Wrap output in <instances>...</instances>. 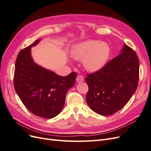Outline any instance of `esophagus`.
Listing matches in <instances>:
<instances>
[{"label":"esophagus","instance_id":"34e87169","mask_svg":"<svg viewBox=\"0 0 151 151\" xmlns=\"http://www.w3.org/2000/svg\"><path fill=\"white\" fill-rule=\"evenodd\" d=\"M83 81H84V77L83 76H81V75L77 76L76 78V81L77 83H82Z\"/></svg>","mask_w":151,"mask_h":151}]
</instances>
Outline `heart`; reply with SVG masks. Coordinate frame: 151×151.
Here are the masks:
<instances>
[{"label":"heart","instance_id":"1","mask_svg":"<svg viewBox=\"0 0 151 151\" xmlns=\"http://www.w3.org/2000/svg\"><path fill=\"white\" fill-rule=\"evenodd\" d=\"M71 52L77 60H83L87 70L94 72L100 70L106 64L110 48L106 42L88 40L77 43Z\"/></svg>","mask_w":151,"mask_h":151}]
</instances>
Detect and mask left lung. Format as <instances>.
<instances>
[{"label":"left lung","instance_id":"8db88e82","mask_svg":"<svg viewBox=\"0 0 151 151\" xmlns=\"http://www.w3.org/2000/svg\"><path fill=\"white\" fill-rule=\"evenodd\" d=\"M139 78V58L124 43L119 55L101 70L87 76L86 103L100 115H113L129 102L137 88Z\"/></svg>","mask_w":151,"mask_h":151}]
</instances>
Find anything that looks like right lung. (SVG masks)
<instances>
[{"mask_svg":"<svg viewBox=\"0 0 151 151\" xmlns=\"http://www.w3.org/2000/svg\"><path fill=\"white\" fill-rule=\"evenodd\" d=\"M38 39L18 54L14 84L16 93L26 108L34 115L52 118L62 111L67 91L76 83L77 74L65 77L38 65L31 56V48L39 43Z\"/></svg>","mask_w":151,"mask_h":151,"instance_id":"right-lung-1","label":"right lung"}]
</instances>
